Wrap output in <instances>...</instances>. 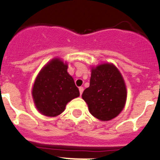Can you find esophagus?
Segmentation results:
<instances>
[{
  "instance_id": "obj_1",
  "label": "esophagus",
  "mask_w": 160,
  "mask_h": 160,
  "mask_svg": "<svg viewBox=\"0 0 160 160\" xmlns=\"http://www.w3.org/2000/svg\"><path fill=\"white\" fill-rule=\"evenodd\" d=\"M78 89H79V92H80V94H81V95H82V94L83 90H84V89H83L82 87H80Z\"/></svg>"
}]
</instances>
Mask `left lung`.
<instances>
[{
    "label": "left lung",
    "mask_w": 160,
    "mask_h": 160,
    "mask_svg": "<svg viewBox=\"0 0 160 160\" xmlns=\"http://www.w3.org/2000/svg\"><path fill=\"white\" fill-rule=\"evenodd\" d=\"M128 91L118 68L110 62L91 67L90 87L82 98L93 116L101 121L117 117L123 110Z\"/></svg>",
    "instance_id": "8db88e82"
}]
</instances>
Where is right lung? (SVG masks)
Listing matches in <instances>:
<instances>
[{
    "label": "right lung",
    "instance_id": "1",
    "mask_svg": "<svg viewBox=\"0 0 160 160\" xmlns=\"http://www.w3.org/2000/svg\"><path fill=\"white\" fill-rule=\"evenodd\" d=\"M67 69V62L54 58L36 77L32 88V99L37 110L45 116H58L65 111L69 102L80 95Z\"/></svg>",
    "mask_w": 160,
    "mask_h": 160
}]
</instances>
